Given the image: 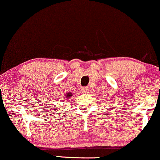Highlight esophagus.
Wrapping results in <instances>:
<instances>
[{"label":"esophagus","instance_id":"esophagus-1","mask_svg":"<svg viewBox=\"0 0 160 160\" xmlns=\"http://www.w3.org/2000/svg\"><path fill=\"white\" fill-rule=\"evenodd\" d=\"M82 92L83 93H88L90 92V88H82Z\"/></svg>","mask_w":160,"mask_h":160}]
</instances>
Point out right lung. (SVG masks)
<instances>
[{"mask_svg": "<svg viewBox=\"0 0 160 160\" xmlns=\"http://www.w3.org/2000/svg\"><path fill=\"white\" fill-rule=\"evenodd\" d=\"M72 92H67V93H66V94H65V98H66V99H69L70 98V97H71L72 96Z\"/></svg>", "mask_w": 160, "mask_h": 160, "instance_id": "obj_1", "label": "right lung"}]
</instances>
